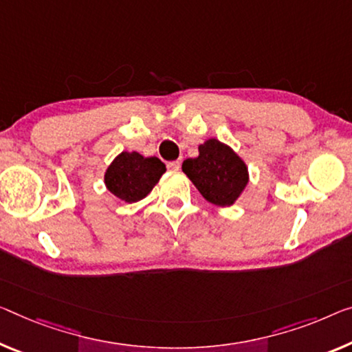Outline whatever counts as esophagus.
Segmentation results:
<instances>
[{"label": "esophagus", "instance_id": "esophagus-1", "mask_svg": "<svg viewBox=\"0 0 352 352\" xmlns=\"http://www.w3.org/2000/svg\"><path fill=\"white\" fill-rule=\"evenodd\" d=\"M166 168L171 170V171H177L181 168V162L179 160H173V162H168L166 164Z\"/></svg>", "mask_w": 352, "mask_h": 352}]
</instances>
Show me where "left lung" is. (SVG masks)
Segmentation results:
<instances>
[{"label": "left lung", "instance_id": "1", "mask_svg": "<svg viewBox=\"0 0 352 352\" xmlns=\"http://www.w3.org/2000/svg\"><path fill=\"white\" fill-rule=\"evenodd\" d=\"M198 151V157L184 160L182 171L209 203L230 206L248 182L245 164L234 151L215 138L208 140Z\"/></svg>", "mask_w": 352, "mask_h": 352}]
</instances>
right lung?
I'll list each match as a JSON object with an SVG mask.
<instances>
[{
  "mask_svg": "<svg viewBox=\"0 0 352 352\" xmlns=\"http://www.w3.org/2000/svg\"><path fill=\"white\" fill-rule=\"evenodd\" d=\"M166 171L157 157H143L138 153H121L105 173V186L126 203L143 199Z\"/></svg>",
  "mask_w": 352,
  "mask_h": 352,
  "instance_id": "1",
  "label": "right lung"
}]
</instances>
